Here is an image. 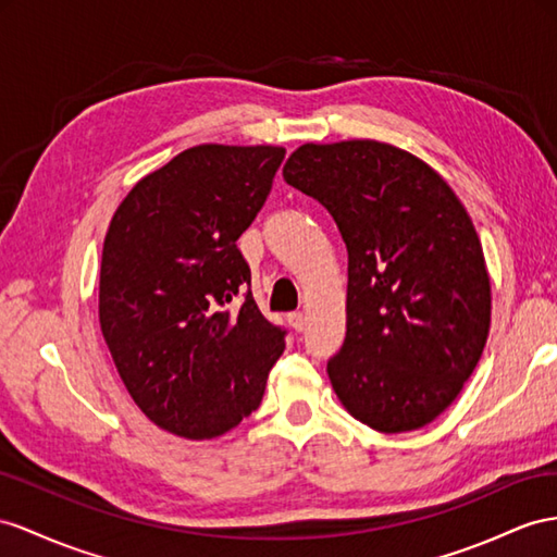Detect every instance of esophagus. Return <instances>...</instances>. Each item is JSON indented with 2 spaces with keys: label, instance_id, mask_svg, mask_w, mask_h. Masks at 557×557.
I'll return each instance as SVG.
<instances>
[{
  "label": "esophagus",
  "instance_id": "34e87169",
  "mask_svg": "<svg viewBox=\"0 0 557 557\" xmlns=\"http://www.w3.org/2000/svg\"><path fill=\"white\" fill-rule=\"evenodd\" d=\"M287 320H289L294 332H304L306 330V315H304V312H289Z\"/></svg>",
  "mask_w": 557,
  "mask_h": 557
}]
</instances>
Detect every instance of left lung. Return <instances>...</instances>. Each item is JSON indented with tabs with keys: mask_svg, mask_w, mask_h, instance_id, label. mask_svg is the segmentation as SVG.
<instances>
[{
	"mask_svg": "<svg viewBox=\"0 0 557 557\" xmlns=\"http://www.w3.org/2000/svg\"><path fill=\"white\" fill-rule=\"evenodd\" d=\"M282 176L332 213L348 249L346 341L326 364L348 414L379 433L435 421L490 336L475 225L433 166L391 143H306Z\"/></svg>",
	"mask_w": 557,
	"mask_h": 557,
	"instance_id": "1",
	"label": "left lung"
}]
</instances>
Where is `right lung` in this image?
<instances>
[{
  "label": "right lung",
  "mask_w": 557,
  "mask_h": 557,
  "mask_svg": "<svg viewBox=\"0 0 557 557\" xmlns=\"http://www.w3.org/2000/svg\"><path fill=\"white\" fill-rule=\"evenodd\" d=\"M280 146L205 143L143 176L112 213L98 322L132 400L162 431L211 440L261 405L284 350L237 249Z\"/></svg>",
  "instance_id": "add662e5"
}]
</instances>
